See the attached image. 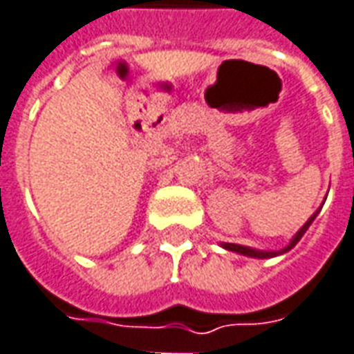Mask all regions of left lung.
<instances>
[{
	"instance_id": "8db88e82",
	"label": "left lung",
	"mask_w": 354,
	"mask_h": 354,
	"mask_svg": "<svg viewBox=\"0 0 354 354\" xmlns=\"http://www.w3.org/2000/svg\"><path fill=\"white\" fill-rule=\"evenodd\" d=\"M317 214H319V209L315 212V214L311 215L310 219L301 225V229H299L298 233L294 235V237L290 239V243H288L284 249L280 250H259V249H252V247H245V245H237V243H221V247L227 250H231V252H237V254H245V257H250V259H272V257H278V254H284V252H288L290 249H294L296 245H298V241L301 237H304V233L308 231V227L313 223V219L317 217Z\"/></svg>"
}]
</instances>
